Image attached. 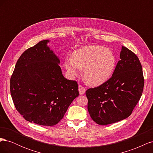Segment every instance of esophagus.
<instances>
[{"label": "esophagus", "instance_id": "esophagus-1", "mask_svg": "<svg viewBox=\"0 0 153 153\" xmlns=\"http://www.w3.org/2000/svg\"><path fill=\"white\" fill-rule=\"evenodd\" d=\"M78 91H79L80 94H84L85 92V88L81 85H78Z\"/></svg>", "mask_w": 153, "mask_h": 153}]
</instances>
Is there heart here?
Segmentation results:
<instances>
[{
  "label": "heart",
  "instance_id": "b5f03b06",
  "mask_svg": "<svg viewBox=\"0 0 153 153\" xmlns=\"http://www.w3.org/2000/svg\"><path fill=\"white\" fill-rule=\"evenodd\" d=\"M116 64L112 51L101 46H86L75 51L73 58L65 60V66L71 76L80 75L84 69V76L87 84L98 85L110 78Z\"/></svg>",
  "mask_w": 153,
  "mask_h": 153
}]
</instances>
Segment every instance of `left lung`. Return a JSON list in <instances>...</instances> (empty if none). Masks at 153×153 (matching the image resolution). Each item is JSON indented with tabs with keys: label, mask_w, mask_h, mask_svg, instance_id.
Returning a JSON list of instances; mask_svg holds the SVG:
<instances>
[{
	"label": "left lung",
	"mask_w": 153,
	"mask_h": 153,
	"mask_svg": "<svg viewBox=\"0 0 153 153\" xmlns=\"http://www.w3.org/2000/svg\"><path fill=\"white\" fill-rule=\"evenodd\" d=\"M120 59L112 77L85 92L91 117L100 125H107L128 117L142 96L144 78L138 57L122 47Z\"/></svg>",
	"instance_id": "obj_1"
}]
</instances>
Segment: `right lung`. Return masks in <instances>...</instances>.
I'll return each instance as SVG.
<instances>
[{"label":"right lung","mask_w":153,"mask_h":153,"mask_svg":"<svg viewBox=\"0 0 153 153\" xmlns=\"http://www.w3.org/2000/svg\"><path fill=\"white\" fill-rule=\"evenodd\" d=\"M41 41L18 59L10 79L16 110L30 123L54 126L79 95L78 83L64 77L59 59Z\"/></svg>","instance_id":"1"}]
</instances>
